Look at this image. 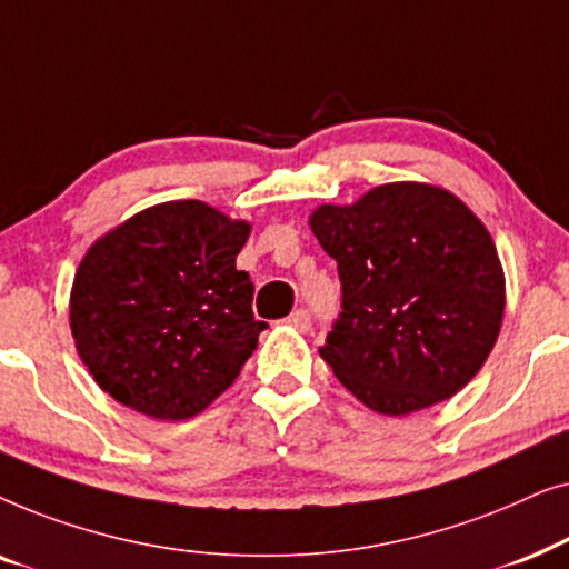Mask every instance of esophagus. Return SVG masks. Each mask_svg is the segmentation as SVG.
Segmentation results:
<instances>
[{"label": "esophagus", "instance_id": "1", "mask_svg": "<svg viewBox=\"0 0 569 569\" xmlns=\"http://www.w3.org/2000/svg\"><path fill=\"white\" fill-rule=\"evenodd\" d=\"M287 323H290L292 329H298V331H308L310 329V313L306 308L292 310V313L287 316Z\"/></svg>", "mask_w": 569, "mask_h": 569}]
</instances>
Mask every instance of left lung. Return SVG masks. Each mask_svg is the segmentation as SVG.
I'll list each match as a JSON object with an SVG mask.
<instances>
[{"instance_id": "obj_1", "label": "left lung", "mask_w": 569, "mask_h": 569, "mask_svg": "<svg viewBox=\"0 0 569 569\" xmlns=\"http://www.w3.org/2000/svg\"><path fill=\"white\" fill-rule=\"evenodd\" d=\"M337 261L341 316L321 357L355 399L407 417L450 399L500 337L505 271L485 222L442 186L383 183L308 217Z\"/></svg>"}]
</instances>
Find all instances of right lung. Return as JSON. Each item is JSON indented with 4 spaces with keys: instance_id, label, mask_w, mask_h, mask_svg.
Masks as SVG:
<instances>
[{
    "instance_id": "add662e5",
    "label": "right lung",
    "mask_w": 569,
    "mask_h": 569,
    "mask_svg": "<svg viewBox=\"0 0 569 569\" xmlns=\"http://www.w3.org/2000/svg\"><path fill=\"white\" fill-rule=\"evenodd\" d=\"M251 222L199 199L162 201L82 256L69 295L77 355L108 396L181 422L228 391L259 345L253 284L236 269Z\"/></svg>"
}]
</instances>
